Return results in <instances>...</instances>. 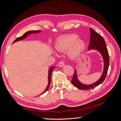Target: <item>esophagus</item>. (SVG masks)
Segmentation results:
<instances>
[{"mask_svg":"<svg viewBox=\"0 0 121 121\" xmlns=\"http://www.w3.org/2000/svg\"><path fill=\"white\" fill-rule=\"evenodd\" d=\"M65 65V63L63 61H60L58 63V66L60 67H63Z\"/></svg>","mask_w":121,"mask_h":121,"instance_id":"1","label":"esophagus"}]
</instances>
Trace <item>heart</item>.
I'll return each instance as SVG.
<instances>
[{
	"instance_id": "heart-1",
	"label": "heart",
	"mask_w": 121,
	"mask_h": 121,
	"mask_svg": "<svg viewBox=\"0 0 121 121\" xmlns=\"http://www.w3.org/2000/svg\"><path fill=\"white\" fill-rule=\"evenodd\" d=\"M55 48L60 52L68 51L69 57L75 58L81 54L86 48L84 40L78 38L75 34L63 35L58 37L55 44Z\"/></svg>"
}]
</instances>
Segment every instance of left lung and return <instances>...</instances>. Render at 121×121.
I'll return each instance as SVG.
<instances>
[{
    "instance_id": "left-lung-1",
    "label": "left lung",
    "mask_w": 121,
    "mask_h": 121,
    "mask_svg": "<svg viewBox=\"0 0 121 121\" xmlns=\"http://www.w3.org/2000/svg\"><path fill=\"white\" fill-rule=\"evenodd\" d=\"M90 40L88 49V50L91 49H95L100 53L104 61V68L103 73H102L100 79L96 82L90 84V85H84L79 81L77 78L76 69H75L74 75L73 76L71 82L75 87L81 90H88L92 89L103 82L105 80L106 76H107L109 64L108 50L104 38L92 28H90Z\"/></svg>"
}]
</instances>
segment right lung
<instances>
[{"label": "right lung", "mask_w": 121, "mask_h": 121, "mask_svg": "<svg viewBox=\"0 0 121 121\" xmlns=\"http://www.w3.org/2000/svg\"><path fill=\"white\" fill-rule=\"evenodd\" d=\"M41 32V31L40 30H36V31H28L27 32H26L23 35L21 36V37H18L13 42V43H14L15 42H17V41H20V40H23L24 39H25L26 37H27V36H28L29 34H32V33H39ZM55 67L54 66H53V67H51L48 70V85H47V87L46 89L45 90V91H44V92L42 93V94H43L44 93H45V92H46V91H47V90L48 89L49 87V86H50V83H51V76H52V72L53 71V68H54Z\"/></svg>", "instance_id": "obj_1"}]
</instances>
